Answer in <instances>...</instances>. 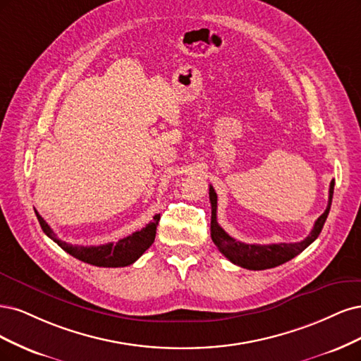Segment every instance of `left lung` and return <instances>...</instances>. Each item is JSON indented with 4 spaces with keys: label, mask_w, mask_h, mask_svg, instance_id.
<instances>
[{
    "label": "left lung",
    "mask_w": 361,
    "mask_h": 361,
    "mask_svg": "<svg viewBox=\"0 0 361 361\" xmlns=\"http://www.w3.org/2000/svg\"><path fill=\"white\" fill-rule=\"evenodd\" d=\"M333 190H334V181L330 183L329 190V205L325 212L318 217V220L313 225L310 234L300 243H277V244H246L237 241L228 235L226 232L220 228L217 224V195L210 185V202H212V240L217 246V249L222 252L225 257L232 262L237 264L243 269L247 270H267L273 269V267L281 265L289 259L297 257L298 253L303 252L309 244H312L321 234V229L327 220L330 213L331 200H333Z\"/></svg>",
    "instance_id": "left-lung-1"
}]
</instances>
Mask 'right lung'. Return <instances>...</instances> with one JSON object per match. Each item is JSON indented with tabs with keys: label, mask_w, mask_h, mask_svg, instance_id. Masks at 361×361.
I'll return each mask as SVG.
<instances>
[{
	"label": "right lung",
	"mask_w": 361,
	"mask_h": 361,
	"mask_svg": "<svg viewBox=\"0 0 361 361\" xmlns=\"http://www.w3.org/2000/svg\"><path fill=\"white\" fill-rule=\"evenodd\" d=\"M36 216L44 234L54 240L63 250L71 253L79 261L96 267H126L133 264L154 243L156 229L160 220V214H156L153 217V222H149L141 231L133 232L132 235L118 240L117 243L100 244V246H73V244H68L58 238L37 212Z\"/></svg>",
	"instance_id": "obj_1"
}]
</instances>
